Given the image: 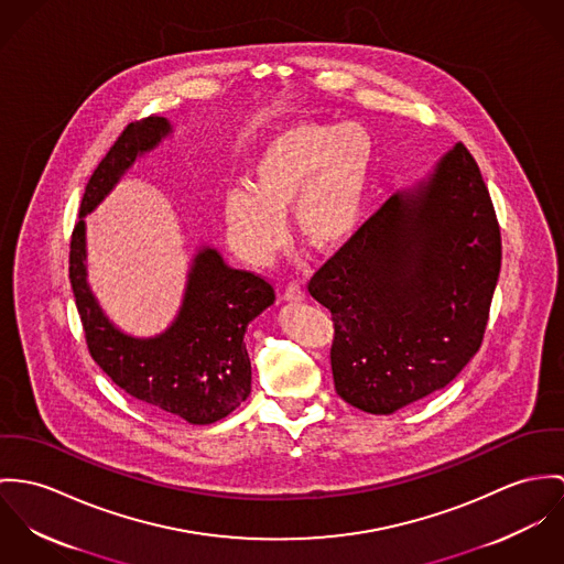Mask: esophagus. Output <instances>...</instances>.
<instances>
[{
  "label": "esophagus",
  "mask_w": 564,
  "mask_h": 564,
  "mask_svg": "<svg viewBox=\"0 0 564 564\" xmlns=\"http://www.w3.org/2000/svg\"><path fill=\"white\" fill-rule=\"evenodd\" d=\"M283 296H285V301H290V303H301V301L305 299V290H303V285H301L299 281H290V283L285 285Z\"/></svg>",
  "instance_id": "esophagus-1"
}]
</instances>
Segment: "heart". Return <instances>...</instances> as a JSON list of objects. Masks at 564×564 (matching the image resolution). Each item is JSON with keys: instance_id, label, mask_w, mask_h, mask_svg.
Instances as JSON below:
<instances>
[{"instance_id": "obj_1", "label": "heart", "mask_w": 564, "mask_h": 564, "mask_svg": "<svg viewBox=\"0 0 564 564\" xmlns=\"http://www.w3.org/2000/svg\"><path fill=\"white\" fill-rule=\"evenodd\" d=\"M375 144L357 123L301 121L276 131L251 166L249 186L227 189L223 223L229 245L251 263H268L294 234L315 251L344 245L357 229L372 175Z\"/></svg>"}]
</instances>
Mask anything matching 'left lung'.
<instances>
[{
	"instance_id": "left-lung-1",
	"label": "left lung",
	"mask_w": 564,
	"mask_h": 564,
	"mask_svg": "<svg viewBox=\"0 0 564 564\" xmlns=\"http://www.w3.org/2000/svg\"><path fill=\"white\" fill-rule=\"evenodd\" d=\"M500 263L494 200L458 142L429 182L393 194L310 281L333 319L339 398L389 415L454 380L480 350Z\"/></svg>"
}]
</instances>
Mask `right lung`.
<instances>
[{"instance_id": "1", "label": "right lung", "mask_w": 564, "mask_h": 564, "mask_svg": "<svg viewBox=\"0 0 564 564\" xmlns=\"http://www.w3.org/2000/svg\"><path fill=\"white\" fill-rule=\"evenodd\" d=\"M171 133L162 117L129 123L90 175L79 220L70 234L68 279L95 364L131 398L189 424H214L251 393L245 330L274 303V288L251 270L225 265L214 249L194 257L182 312L173 326L149 339L123 335L101 313L86 283L84 216L115 188L138 155Z\"/></svg>"}]
</instances>
